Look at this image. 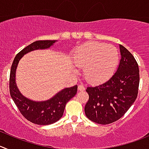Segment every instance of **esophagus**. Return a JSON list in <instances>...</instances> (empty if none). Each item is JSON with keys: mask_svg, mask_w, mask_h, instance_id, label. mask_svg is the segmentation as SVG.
Returning a JSON list of instances; mask_svg holds the SVG:
<instances>
[{"mask_svg": "<svg viewBox=\"0 0 149 149\" xmlns=\"http://www.w3.org/2000/svg\"><path fill=\"white\" fill-rule=\"evenodd\" d=\"M78 90H79V91H84V90H85V87H84V86L83 85V84H79V87H78Z\"/></svg>", "mask_w": 149, "mask_h": 149, "instance_id": "obj_1", "label": "esophagus"}]
</instances>
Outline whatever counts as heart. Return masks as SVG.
I'll use <instances>...</instances> for the list:
<instances>
[{
    "label": "heart",
    "instance_id": "b5f03b06",
    "mask_svg": "<svg viewBox=\"0 0 149 149\" xmlns=\"http://www.w3.org/2000/svg\"><path fill=\"white\" fill-rule=\"evenodd\" d=\"M74 64L84 68V77L92 84L109 79L119 62L118 51L105 43L90 42L79 47L73 56Z\"/></svg>",
    "mask_w": 149,
    "mask_h": 149
}]
</instances>
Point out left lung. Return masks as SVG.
Segmentation results:
<instances>
[{
  "mask_svg": "<svg viewBox=\"0 0 149 149\" xmlns=\"http://www.w3.org/2000/svg\"><path fill=\"white\" fill-rule=\"evenodd\" d=\"M121 59L113 76L106 82L87 87L89 100L84 107L86 116L99 124H109L120 119L130 108L138 93L140 74L137 61L120 45Z\"/></svg>",
  "mask_w": 149,
  "mask_h": 149,
  "instance_id": "8db88e82",
  "label": "left lung"
}]
</instances>
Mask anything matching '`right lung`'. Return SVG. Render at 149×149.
<instances>
[{
    "instance_id": "add662e5",
    "label": "right lung",
    "mask_w": 149,
    "mask_h": 149,
    "mask_svg": "<svg viewBox=\"0 0 149 149\" xmlns=\"http://www.w3.org/2000/svg\"><path fill=\"white\" fill-rule=\"evenodd\" d=\"M56 40H38L23 48L15 56L9 76V92L20 113L28 120L35 124L49 125L59 120L63 115L65 105L77 93L78 86L65 88L49 100L34 101L23 96L15 82L16 69L20 59L30 51L47 49L54 45Z\"/></svg>"
}]
</instances>
